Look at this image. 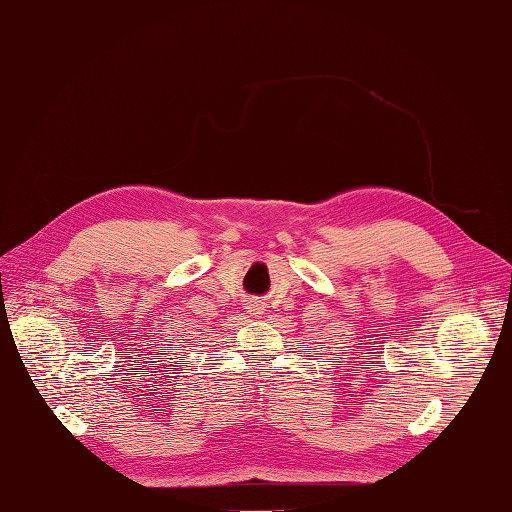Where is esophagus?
Returning a JSON list of instances; mask_svg holds the SVG:
<instances>
[{
  "label": "esophagus",
  "mask_w": 512,
  "mask_h": 512,
  "mask_svg": "<svg viewBox=\"0 0 512 512\" xmlns=\"http://www.w3.org/2000/svg\"><path fill=\"white\" fill-rule=\"evenodd\" d=\"M247 311H249V315L260 317V315L267 311V304L263 300H249L247 302Z\"/></svg>",
  "instance_id": "34e87169"
}]
</instances>
